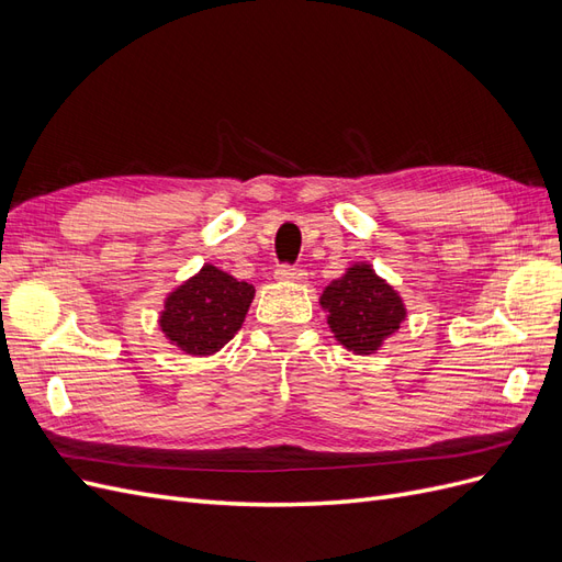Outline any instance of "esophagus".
Returning a JSON list of instances; mask_svg holds the SVG:
<instances>
[{"mask_svg":"<svg viewBox=\"0 0 562 562\" xmlns=\"http://www.w3.org/2000/svg\"><path fill=\"white\" fill-rule=\"evenodd\" d=\"M274 277L281 279V281H302L307 274H304V269H300L295 265H279L277 271H274Z\"/></svg>","mask_w":562,"mask_h":562,"instance_id":"obj_1","label":"esophagus"}]
</instances>
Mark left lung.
<instances>
[{"label":"left lung","mask_w":562,"mask_h":562,"mask_svg":"<svg viewBox=\"0 0 562 562\" xmlns=\"http://www.w3.org/2000/svg\"><path fill=\"white\" fill-rule=\"evenodd\" d=\"M321 304L328 312V323L339 345L356 353L378 351L405 318L401 297L370 265L349 267L342 279L323 291Z\"/></svg>","instance_id":"8db88e82"}]
</instances>
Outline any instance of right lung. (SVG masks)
<instances>
[{
	"instance_id": "right-lung-1",
	"label": "right lung",
	"mask_w": 562,
	"mask_h": 562,
	"mask_svg": "<svg viewBox=\"0 0 562 562\" xmlns=\"http://www.w3.org/2000/svg\"><path fill=\"white\" fill-rule=\"evenodd\" d=\"M252 295V285L206 265L168 295L159 318L161 330L187 353H213L241 328Z\"/></svg>"
}]
</instances>
